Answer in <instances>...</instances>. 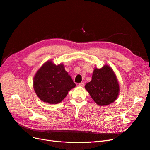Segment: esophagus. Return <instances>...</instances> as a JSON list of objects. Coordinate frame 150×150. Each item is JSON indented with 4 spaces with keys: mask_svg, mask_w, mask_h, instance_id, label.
Returning a JSON list of instances; mask_svg holds the SVG:
<instances>
[{
    "mask_svg": "<svg viewBox=\"0 0 150 150\" xmlns=\"http://www.w3.org/2000/svg\"><path fill=\"white\" fill-rule=\"evenodd\" d=\"M79 86L84 87V82H81V83H79Z\"/></svg>",
    "mask_w": 150,
    "mask_h": 150,
    "instance_id": "esophagus-1",
    "label": "esophagus"
}]
</instances>
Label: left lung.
I'll return each mask as SVG.
<instances>
[{"instance_id":"left-lung-1","label":"left lung","mask_w":150,"mask_h":150,"mask_svg":"<svg viewBox=\"0 0 150 150\" xmlns=\"http://www.w3.org/2000/svg\"><path fill=\"white\" fill-rule=\"evenodd\" d=\"M85 88L96 104L101 106L112 104L117 99L119 92L116 76L107 65L101 69L95 68L92 80L86 84Z\"/></svg>"}]
</instances>
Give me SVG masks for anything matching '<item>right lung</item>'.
Instances as JSON below:
<instances>
[{"label":"right lung","instance_id":"1","mask_svg":"<svg viewBox=\"0 0 150 150\" xmlns=\"http://www.w3.org/2000/svg\"><path fill=\"white\" fill-rule=\"evenodd\" d=\"M75 86L64 65L56 66L51 61H47L41 67L33 79L36 94L42 101L49 104L61 102Z\"/></svg>","mask_w":150,"mask_h":150}]
</instances>
